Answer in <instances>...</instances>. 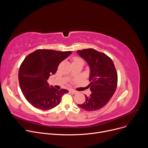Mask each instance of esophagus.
<instances>
[{
	"mask_svg": "<svg viewBox=\"0 0 148 148\" xmlns=\"http://www.w3.org/2000/svg\"><path fill=\"white\" fill-rule=\"evenodd\" d=\"M70 92L71 93V94H76L77 93V91H75V90H70Z\"/></svg>",
	"mask_w": 148,
	"mask_h": 148,
	"instance_id": "1",
	"label": "esophagus"
}]
</instances>
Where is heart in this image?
I'll return each mask as SVG.
<instances>
[{
    "label": "heart",
    "instance_id": "obj_1",
    "mask_svg": "<svg viewBox=\"0 0 148 148\" xmlns=\"http://www.w3.org/2000/svg\"><path fill=\"white\" fill-rule=\"evenodd\" d=\"M82 62L83 64L84 63V61L82 58H78V57H74L73 58V62Z\"/></svg>",
    "mask_w": 148,
    "mask_h": 148
}]
</instances>
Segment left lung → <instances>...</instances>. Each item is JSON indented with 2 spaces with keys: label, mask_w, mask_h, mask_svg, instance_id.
I'll use <instances>...</instances> for the list:
<instances>
[{
  "label": "left lung",
  "mask_w": 148,
  "mask_h": 148,
  "mask_svg": "<svg viewBox=\"0 0 148 148\" xmlns=\"http://www.w3.org/2000/svg\"><path fill=\"white\" fill-rule=\"evenodd\" d=\"M77 52L89 65L88 86L92 92L89 97L86 95V101L78 106L87 111L99 110L110 101L117 87L118 75L114 64L107 55L93 49Z\"/></svg>",
  "instance_id": "left-lung-1"
}]
</instances>
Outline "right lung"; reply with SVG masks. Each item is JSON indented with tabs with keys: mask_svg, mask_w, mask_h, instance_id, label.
I'll return each instance as SVG.
<instances>
[{
	"mask_svg": "<svg viewBox=\"0 0 148 148\" xmlns=\"http://www.w3.org/2000/svg\"><path fill=\"white\" fill-rule=\"evenodd\" d=\"M71 53L38 49L25 58L19 69L18 82L25 98L34 107L43 111L51 110L57 106L62 96L69 92L50 87L47 79Z\"/></svg>",
	"mask_w": 148,
	"mask_h": 148,
	"instance_id": "obj_1",
	"label": "right lung"
}]
</instances>
